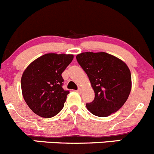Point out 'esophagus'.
<instances>
[{
  "instance_id": "34e87169",
  "label": "esophagus",
  "mask_w": 154,
  "mask_h": 154,
  "mask_svg": "<svg viewBox=\"0 0 154 154\" xmlns=\"http://www.w3.org/2000/svg\"><path fill=\"white\" fill-rule=\"evenodd\" d=\"M77 92H81V89H80V88H79V89L77 90Z\"/></svg>"
}]
</instances>
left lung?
<instances>
[{"label": "left lung", "instance_id": "1", "mask_svg": "<svg viewBox=\"0 0 154 154\" xmlns=\"http://www.w3.org/2000/svg\"><path fill=\"white\" fill-rule=\"evenodd\" d=\"M76 58L95 92L93 101L86 104L88 110L101 117L117 112L128 99L132 89L131 72L127 65L104 52H85Z\"/></svg>", "mask_w": 154, "mask_h": 154}]
</instances>
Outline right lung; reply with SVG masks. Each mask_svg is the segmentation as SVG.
<instances>
[{
    "label": "right lung",
    "mask_w": 154,
    "mask_h": 154,
    "mask_svg": "<svg viewBox=\"0 0 154 154\" xmlns=\"http://www.w3.org/2000/svg\"><path fill=\"white\" fill-rule=\"evenodd\" d=\"M73 59L71 54L47 53L25 68L21 78L22 93L34 113L50 118L63 108L69 91L62 88V74Z\"/></svg>",
    "instance_id": "obj_1"
}]
</instances>
